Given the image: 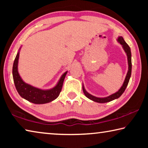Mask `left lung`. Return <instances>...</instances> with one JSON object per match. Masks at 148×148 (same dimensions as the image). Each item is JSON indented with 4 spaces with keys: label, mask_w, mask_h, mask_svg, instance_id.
Masks as SVG:
<instances>
[{
    "label": "left lung",
    "mask_w": 148,
    "mask_h": 148,
    "mask_svg": "<svg viewBox=\"0 0 148 148\" xmlns=\"http://www.w3.org/2000/svg\"><path fill=\"white\" fill-rule=\"evenodd\" d=\"M117 41L118 43H119L122 46L123 49L125 53L127 55V61H128V71H127V75L126 76H125L123 84L122 86L120 87V89L117 92H114V93L110 95L109 96L106 97H97L91 95L86 91L83 84V86H82V89H83V91L84 92L85 95H86L89 99L91 100V101L94 102H99V103H106V102H108L112 101H114L115 99L119 98V97L121 96V95L123 93V92L125 91V89H126L127 85L129 84L130 77H131V71H132L131 48H130V47L128 46V44L125 42L122 36H119L117 39Z\"/></svg>",
    "instance_id": "8db88e82"
}]
</instances>
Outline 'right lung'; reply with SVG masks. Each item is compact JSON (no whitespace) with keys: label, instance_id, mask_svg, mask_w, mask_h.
<instances>
[{"label":"right lung","instance_id":"add662e5","mask_svg":"<svg viewBox=\"0 0 148 148\" xmlns=\"http://www.w3.org/2000/svg\"><path fill=\"white\" fill-rule=\"evenodd\" d=\"M21 48V46L17 51L12 69L14 84L19 95L23 99L32 103L37 104H46L54 101L59 97L61 92L64 77L68 71H66L62 74L57 84L51 89H42L27 84L22 79L18 72V61Z\"/></svg>","mask_w":148,"mask_h":148}]
</instances>
